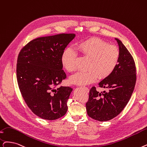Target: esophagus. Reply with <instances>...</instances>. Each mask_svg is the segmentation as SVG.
I'll return each instance as SVG.
<instances>
[{
	"mask_svg": "<svg viewBox=\"0 0 147 147\" xmlns=\"http://www.w3.org/2000/svg\"><path fill=\"white\" fill-rule=\"evenodd\" d=\"M83 88H84V89H86V91H89V90H88V88H87V87H86V86H83Z\"/></svg>",
	"mask_w": 147,
	"mask_h": 147,
	"instance_id": "1",
	"label": "esophagus"
}]
</instances>
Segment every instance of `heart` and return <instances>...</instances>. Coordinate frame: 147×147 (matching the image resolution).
Wrapping results in <instances>:
<instances>
[{
    "label": "heart",
    "instance_id": "1",
    "mask_svg": "<svg viewBox=\"0 0 147 147\" xmlns=\"http://www.w3.org/2000/svg\"><path fill=\"white\" fill-rule=\"evenodd\" d=\"M78 47L84 56L89 58L85 71L78 72L70 78L72 84L84 85L91 84L99 76L100 79L109 76L118 64L120 53L118 47L109 45L98 38H91L79 44ZM61 62L68 72L77 69L76 53L71 49L67 48L61 56Z\"/></svg>",
    "mask_w": 147,
    "mask_h": 147
}]
</instances>
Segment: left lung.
<instances>
[{"mask_svg": "<svg viewBox=\"0 0 147 147\" xmlns=\"http://www.w3.org/2000/svg\"><path fill=\"white\" fill-rule=\"evenodd\" d=\"M120 57L113 72L98 82L100 87L107 91L99 92L93 86L86 104L89 117L99 121H106L117 117L128 103L135 88L136 74L133 58L129 50L118 38Z\"/></svg>", "mask_w": 147, "mask_h": 147, "instance_id": "left-lung-1", "label": "left lung"}]
</instances>
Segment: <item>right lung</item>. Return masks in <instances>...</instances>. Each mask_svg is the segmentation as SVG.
Instances as JSON below:
<instances>
[{
  "label": "right lung",
  "mask_w": 147,
  "mask_h": 147,
  "mask_svg": "<svg viewBox=\"0 0 147 147\" xmlns=\"http://www.w3.org/2000/svg\"><path fill=\"white\" fill-rule=\"evenodd\" d=\"M74 34L37 38L20 51L17 79L22 96L36 115L47 120L58 119L67 113V101L73 89L56 88L67 77L61 56Z\"/></svg>",
  "instance_id": "right-lung-1"
}]
</instances>
